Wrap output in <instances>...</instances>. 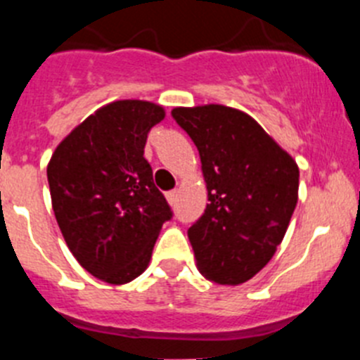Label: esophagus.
Returning a JSON list of instances; mask_svg holds the SVG:
<instances>
[{
  "label": "esophagus",
  "mask_w": 360,
  "mask_h": 360,
  "mask_svg": "<svg viewBox=\"0 0 360 360\" xmlns=\"http://www.w3.org/2000/svg\"><path fill=\"white\" fill-rule=\"evenodd\" d=\"M176 196H178V191H169V193L165 195V198H167L169 205H174V203H176Z\"/></svg>",
  "instance_id": "1"
}]
</instances>
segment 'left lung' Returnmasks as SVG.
Here are the masks:
<instances>
[{"mask_svg": "<svg viewBox=\"0 0 360 360\" xmlns=\"http://www.w3.org/2000/svg\"><path fill=\"white\" fill-rule=\"evenodd\" d=\"M198 148L209 203L187 231L196 266L241 285L272 259L297 203L299 167L250 115L221 104L174 108Z\"/></svg>", "mask_w": 360, "mask_h": 360, "instance_id": "left-lung-1", "label": "left lung"}]
</instances>
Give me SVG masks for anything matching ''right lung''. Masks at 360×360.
<instances>
[{"instance_id": "right-lung-1", "label": "right lung", "mask_w": 360, "mask_h": 360, "mask_svg": "<svg viewBox=\"0 0 360 360\" xmlns=\"http://www.w3.org/2000/svg\"><path fill=\"white\" fill-rule=\"evenodd\" d=\"M165 111L148 101H115L57 146L46 167L57 224L91 276L124 285L144 272L169 203L144 158L149 129Z\"/></svg>"}]
</instances>
